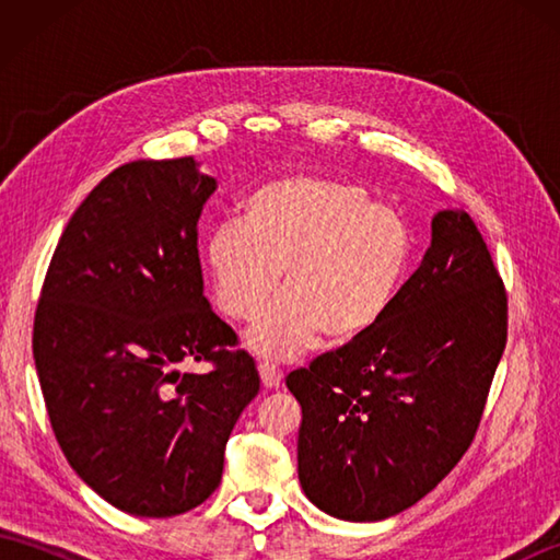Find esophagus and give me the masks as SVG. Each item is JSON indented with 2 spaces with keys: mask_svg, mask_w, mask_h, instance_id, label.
Returning a JSON list of instances; mask_svg holds the SVG:
<instances>
[{
  "mask_svg": "<svg viewBox=\"0 0 560 560\" xmlns=\"http://www.w3.org/2000/svg\"><path fill=\"white\" fill-rule=\"evenodd\" d=\"M259 377H261V385H265L267 389H277L281 385L283 373L271 361H261L259 363Z\"/></svg>",
  "mask_w": 560,
  "mask_h": 560,
  "instance_id": "1",
  "label": "esophagus"
}]
</instances>
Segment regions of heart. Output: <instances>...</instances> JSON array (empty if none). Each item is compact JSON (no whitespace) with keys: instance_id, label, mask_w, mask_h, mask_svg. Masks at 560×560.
<instances>
[{"instance_id":"1","label":"heart","mask_w":560,"mask_h":560,"mask_svg":"<svg viewBox=\"0 0 560 560\" xmlns=\"http://www.w3.org/2000/svg\"><path fill=\"white\" fill-rule=\"evenodd\" d=\"M409 229L361 185L329 175H293L257 189L241 219L219 225L205 249L211 299L247 323L279 287L287 295L247 331L265 359H289L373 329L395 303L409 267Z\"/></svg>"}]
</instances>
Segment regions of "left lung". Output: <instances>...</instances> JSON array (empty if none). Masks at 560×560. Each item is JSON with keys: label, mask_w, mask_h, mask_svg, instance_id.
I'll list each match as a JSON object with an SVG mask.
<instances>
[{"label": "left lung", "mask_w": 560, "mask_h": 560, "mask_svg": "<svg viewBox=\"0 0 560 560\" xmlns=\"http://www.w3.org/2000/svg\"><path fill=\"white\" fill-rule=\"evenodd\" d=\"M431 229L385 317L287 377L303 409L299 479L331 517L377 522L411 508L477 435L508 295L467 211H438Z\"/></svg>", "instance_id": "obj_1"}]
</instances>
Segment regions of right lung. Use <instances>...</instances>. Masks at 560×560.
<instances>
[{"instance_id": "add662e5", "label": "right lung", "mask_w": 560, "mask_h": 560, "mask_svg": "<svg viewBox=\"0 0 560 560\" xmlns=\"http://www.w3.org/2000/svg\"><path fill=\"white\" fill-rule=\"evenodd\" d=\"M213 189L192 156L115 168L69 219L35 311L57 443L137 517L187 513L219 489L225 443L259 392L255 361L205 299L197 221ZM195 360L214 368L176 371Z\"/></svg>"}]
</instances>
